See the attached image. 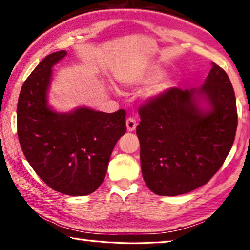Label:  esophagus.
Listing matches in <instances>:
<instances>
[{
	"mask_svg": "<svg viewBox=\"0 0 250 250\" xmlns=\"http://www.w3.org/2000/svg\"><path fill=\"white\" fill-rule=\"evenodd\" d=\"M125 124H126V129H128V131H134L135 128H137V121L131 117L126 119Z\"/></svg>",
	"mask_w": 250,
	"mask_h": 250,
	"instance_id": "obj_1",
	"label": "esophagus"
}]
</instances>
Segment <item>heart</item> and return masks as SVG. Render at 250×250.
Segmentation results:
<instances>
[{
    "label": "heart",
    "mask_w": 250,
    "mask_h": 250,
    "mask_svg": "<svg viewBox=\"0 0 250 250\" xmlns=\"http://www.w3.org/2000/svg\"><path fill=\"white\" fill-rule=\"evenodd\" d=\"M150 75L143 71H137V73H128L121 75V82L125 84H141L146 83L150 80Z\"/></svg>",
    "instance_id": "obj_1"
}]
</instances>
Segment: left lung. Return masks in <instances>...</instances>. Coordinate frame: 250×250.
I'll use <instances>...</instances> for the list:
<instances>
[{
    "instance_id": "obj_1",
    "label": "left lung",
    "mask_w": 250,
    "mask_h": 250,
    "mask_svg": "<svg viewBox=\"0 0 250 250\" xmlns=\"http://www.w3.org/2000/svg\"><path fill=\"white\" fill-rule=\"evenodd\" d=\"M198 90L172 87L139 109L143 180L152 192L176 196L194 191L215 175L235 140L238 116L229 77L211 62ZM203 94L212 109L198 108Z\"/></svg>"
}]
</instances>
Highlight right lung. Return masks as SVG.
I'll list each match as a JSON object with an SVG mask.
<instances>
[{"label": "right lung", "mask_w": 250, "mask_h": 250, "mask_svg": "<svg viewBox=\"0 0 250 250\" xmlns=\"http://www.w3.org/2000/svg\"><path fill=\"white\" fill-rule=\"evenodd\" d=\"M65 50L49 54L25 80L18 103V135L25 158L50 188L71 196L95 192L104 180L117 141L125 133V110L79 108L56 113L47 107L52 67Z\"/></svg>", "instance_id": "1"}]
</instances>
